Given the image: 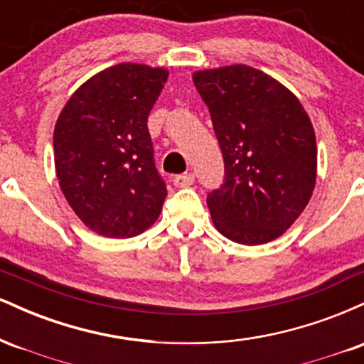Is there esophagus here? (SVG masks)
<instances>
[{
  "label": "esophagus",
  "instance_id": "esophagus-1",
  "mask_svg": "<svg viewBox=\"0 0 364 364\" xmlns=\"http://www.w3.org/2000/svg\"><path fill=\"white\" fill-rule=\"evenodd\" d=\"M195 181V176L191 173H185V174H179V176H176L173 179L174 186L178 188H186V186H191L193 185Z\"/></svg>",
  "mask_w": 364,
  "mask_h": 364
}]
</instances>
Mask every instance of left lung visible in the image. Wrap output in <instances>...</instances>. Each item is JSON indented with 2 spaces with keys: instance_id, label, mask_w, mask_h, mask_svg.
<instances>
[{
  "instance_id": "1",
  "label": "left lung",
  "mask_w": 364,
  "mask_h": 364,
  "mask_svg": "<svg viewBox=\"0 0 364 364\" xmlns=\"http://www.w3.org/2000/svg\"><path fill=\"white\" fill-rule=\"evenodd\" d=\"M193 83L224 157V183L207 195L212 223L235 243H269L294 224L315 190L311 121L289 89L252 66L202 70Z\"/></svg>"
}]
</instances>
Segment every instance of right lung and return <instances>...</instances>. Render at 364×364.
Returning <instances> with one entry per match:
<instances>
[{
	"label": "right lung",
	"instance_id": "right-lung-1",
	"mask_svg": "<svg viewBox=\"0 0 364 364\" xmlns=\"http://www.w3.org/2000/svg\"><path fill=\"white\" fill-rule=\"evenodd\" d=\"M166 68L119 63L82 83L54 127V166L66 202L87 228L133 237L157 220L166 195L147 128Z\"/></svg>",
	"mask_w": 364,
	"mask_h": 364
}]
</instances>
